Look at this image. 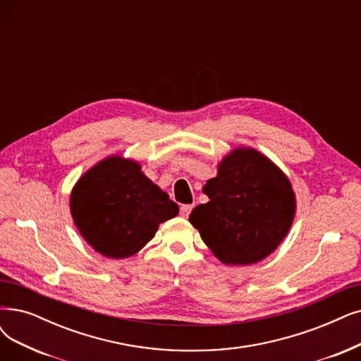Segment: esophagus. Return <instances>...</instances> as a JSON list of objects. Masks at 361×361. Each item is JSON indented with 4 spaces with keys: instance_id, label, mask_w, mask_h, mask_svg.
Listing matches in <instances>:
<instances>
[{
    "instance_id": "esophagus-1",
    "label": "esophagus",
    "mask_w": 361,
    "mask_h": 361,
    "mask_svg": "<svg viewBox=\"0 0 361 361\" xmlns=\"http://www.w3.org/2000/svg\"><path fill=\"white\" fill-rule=\"evenodd\" d=\"M192 209H194V204H183V206L180 207V214L183 216V218H188Z\"/></svg>"
}]
</instances>
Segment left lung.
<instances>
[{
    "label": "left lung",
    "mask_w": 361,
    "mask_h": 361,
    "mask_svg": "<svg viewBox=\"0 0 361 361\" xmlns=\"http://www.w3.org/2000/svg\"><path fill=\"white\" fill-rule=\"evenodd\" d=\"M206 204L190 222L213 255L226 265H252L279 247L296 213L290 180L261 152L237 148L209 179Z\"/></svg>",
    "instance_id": "obj_1"
}]
</instances>
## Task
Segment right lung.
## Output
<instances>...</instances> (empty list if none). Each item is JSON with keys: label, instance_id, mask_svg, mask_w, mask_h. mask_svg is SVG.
<instances>
[{"label": "right lung", "instance_id": "right-lung-1", "mask_svg": "<svg viewBox=\"0 0 361 361\" xmlns=\"http://www.w3.org/2000/svg\"><path fill=\"white\" fill-rule=\"evenodd\" d=\"M71 213L97 253L124 259L151 241L158 225L175 218L179 206L143 175L139 163L112 155L75 183Z\"/></svg>", "mask_w": 361, "mask_h": 361}]
</instances>
